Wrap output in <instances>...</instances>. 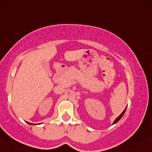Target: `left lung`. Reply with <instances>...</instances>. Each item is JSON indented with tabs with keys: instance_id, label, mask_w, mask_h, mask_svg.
<instances>
[{
	"instance_id": "1",
	"label": "left lung",
	"mask_w": 152,
	"mask_h": 152,
	"mask_svg": "<svg viewBox=\"0 0 152 152\" xmlns=\"http://www.w3.org/2000/svg\"><path fill=\"white\" fill-rule=\"evenodd\" d=\"M126 108H127V107H125V109L124 110V111H123V112H122V113H121V114H120V115H119V116L118 117V118H117L115 119V121L113 122V125H114V124L117 123V122H118L119 121V120H120V119L122 118V117L123 116V115H124V114H125V110H126Z\"/></svg>"
}]
</instances>
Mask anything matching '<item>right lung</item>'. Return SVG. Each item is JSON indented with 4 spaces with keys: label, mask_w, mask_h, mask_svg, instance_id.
<instances>
[{
    "label": "right lung",
    "mask_w": 152,
    "mask_h": 152,
    "mask_svg": "<svg viewBox=\"0 0 152 152\" xmlns=\"http://www.w3.org/2000/svg\"><path fill=\"white\" fill-rule=\"evenodd\" d=\"M27 123H28L29 125H33V124H32V123H30V122H27Z\"/></svg>",
    "instance_id": "1"
}]
</instances>
